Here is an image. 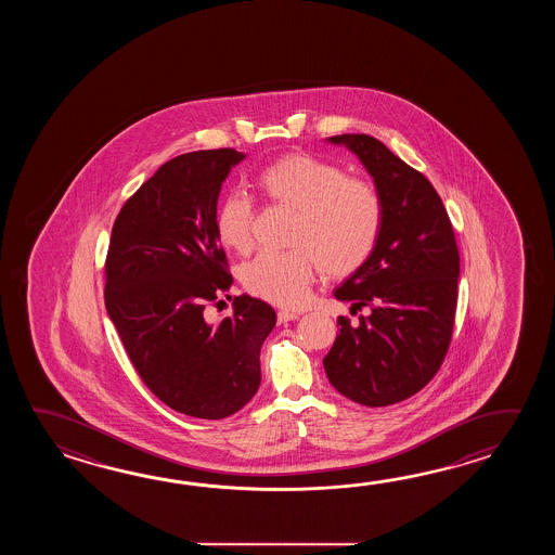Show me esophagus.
Masks as SVG:
<instances>
[{"mask_svg": "<svg viewBox=\"0 0 555 555\" xmlns=\"http://www.w3.org/2000/svg\"><path fill=\"white\" fill-rule=\"evenodd\" d=\"M297 318H299V313H295V311H287V309L278 311V323H287V321H295Z\"/></svg>", "mask_w": 555, "mask_h": 555, "instance_id": "1", "label": "esophagus"}]
</instances>
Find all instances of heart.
<instances>
[{"mask_svg": "<svg viewBox=\"0 0 555 555\" xmlns=\"http://www.w3.org/2000/svg\"><path fill=\"white\" fill-rule=\"evenodd\" d=\"M272 204L295 212L287 251H266L242 268L249 294L275 306H301L319 268L349 278L375 254L385 228V201L366 178L311 154L292 153L263 166L254 180ZM251 202L228 194L214 212V232L224 248L251 249Z\"/></svg>", "mask_w": 555, "mask_h": 555, "instance_id": "obj_1", "label": "heart"}]
</instances>
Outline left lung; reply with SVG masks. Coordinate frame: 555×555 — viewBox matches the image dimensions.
<instances>
[{"mask_svg": "<svg viewBox=\"0 0 555 555\" xmlns=\"http://www.w3.org/2000/svg\"><path fill=\"white\" fill-rule=\"evenodd\" d=\"M375 178L385 201L377 249L335 297L353 304L337 319L339 335L323 359L331 385L365 406L413 397L449 353L461 256L449 212L425 175L369 134H339Z\"/></svg>", "mask_w": 555, "mask_h": 555, "instance_id": "8db88e82", "label": "left lung"}]
</instances>
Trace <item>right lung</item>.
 Wrapping results in <instances>:
<instances>
[{"label": "right lung", "instance_id": "add662e5", "mask_svg": "<svg viewBox=\"0 0 555 555\" xmlns=\"http://www.w3.org/2000/svg\"><path fill=\"white\" fill-rule=\"evenodd\" d=\"M244 154H180L122 204L105 260V306L130 363L156 399L177 413L220 421L260 389V349L275 311L249 295L208 323L232 285L214 232L222 182ZM230 297V295H225Z\"/></svg>", "mask_w": 555, "mask_h": 555}]
</instances>
